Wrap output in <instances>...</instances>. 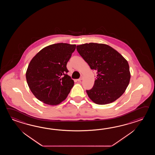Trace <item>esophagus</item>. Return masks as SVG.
<instances>
[{"mask_svg": "<svg viewBox=\"0 0 155 155\" xmlns=\"http://www.w3.org/2000/svg\"><path fill=\"white\" fill-rule=\"evenodd\" d=\"M82 80V78L81 77V78H79V79H78V81H79V82H80V81H81V80Z\"/></svg>", "mask_w": 155, "mask_h": 155, "instance_id": "esophagus-1", "label": "esophagus"}]
</instances>
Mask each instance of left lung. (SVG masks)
Here are the masks:
<instances>
[{
	"instance_id": "8db88e82",
	"label": "left lung",
	"mask_w": 155,
	"mask_h": 155,
	"mask_svg": "<svg viewBox=\"0 0 155 155\" xmlns=\"http://www.w3.org/2000/svg\"><path fill=\"white\" fill-rule=\"evenodd\" d=\"M76 49L97 74L92 89L86 90L89 98L99 105L119 99L125 91L131 78L127 61L112 47L104 44L86 43L78 45Z\"/></svg>"
}]
</instances>
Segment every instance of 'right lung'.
I'll use <instances>...</instances> for the list:
<instances>
[{
  "label": "right lung",
  "mask_w": 155,
  "mask_h": 155,
  "mask_svg": "<svg viewBox=\"0 0 155 155\" xmlns=\"http://www.w3.org/2000/svg\"><path fill=\"white\" fill-rule=\"evenodd\" d=\"M75 49V44H54L41 50L30 61L26 81L40 101L56 105L66 99L74 84L67 74L66 64Z\"/></svg>",
  "instance_id": "right-lung-1"
}]
</instances>
